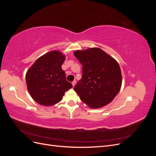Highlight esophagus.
I'll return each instance as SVG.
<instances>
[{
	"label": "esophagus",
	"mask_w": 156,
	"mask_h": 156,
	"mask_svg": "<svg viewBox=\"0 0 156 156\" xmlns=\"http://www.w3.org/2000/svg\"><path fill=\"white\" fill-rule=\"evenodd\" d=\"M75 84H76V81H73V82H72V85H73V87H74Z\"/></svg>",
	"instance_id": "obj_1"
}]
</instances>
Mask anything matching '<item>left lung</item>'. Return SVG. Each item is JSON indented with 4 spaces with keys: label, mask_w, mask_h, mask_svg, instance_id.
I'll return each mask as SVG.
<instances>
[{
    "label": "left lung",
    "mask_w": 156,
    "mask_h": 156,
    "mask_svg": "<svg viewBox=\"0 0 156 156\" xmlns=\"http://www.w3.org/2000/svg\"><path fill=\"white\" fill-rule=\"evenodd\" d=\"M73 54L83 65L82 78L74 87L80 99L92 108L111 103L122 86L119 63L98 48L75 51Z\"/></svg>",
    "instance_id": "8db88e82"
}]
</instances>
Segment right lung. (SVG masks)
I'll return each mask as SVG.
<instances>
[{
    "label": "right lung",
    "mask_w": 156,
    "mask_h": 156,
    "mask_svg": "<svg viewBox=\"0 0 156 156\" xmlns=\"http://www.w3.org/2000/svg\"><path fill=\"white\" fill-rule=\"evenodd\" d=\"M65 56L52 51L37 58L27 71L26 82L33 100L44 106L55 105L62 100L72 84L66 78L62 65Z\"/></svg>",
    "instance_id": "obj_1"
}]
</instances>
